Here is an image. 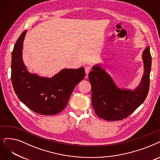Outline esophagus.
<instances>
[{
	"mask_svg": "<svg viewBox=\"0 0 160 160\" xmlns=\"http://www.w3.org/2000/svg\"><path fill=\"white\" fill-rule=\"evenodd\" d=\"M85 70L86 74H88V73H89V72L91 71V68L90 66H87V67H85Z\"/></svg>",
	"mask_w": 160,
	"mask_h": 160,
	"instance_id": "esophagus-1",
	"label": "esophagus"
}]
</instances>
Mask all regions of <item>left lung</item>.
I'll use <instances>...</instances> for the list:
<instances>
[{"instance_id": "obj_1", "label": "left lung", "mask_w": 160, "mask_h": 160, "mask_svg": "<svg viewBox=\"0 0 160 160\" xmlns=\"http://www.w3.org/2000/svg\"><path fill=\"white\" fill-rule=\"evenodd\" d=\"M144 72L140 83L134 91L119 88L110 75L99 66L92 67L88 79L92 87V103L101 119L119 121L128 117L145 100L150 87L152 57L149 47L143 51Z\"/></svg>"}]
</instances>
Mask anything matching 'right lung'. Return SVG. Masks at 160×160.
<instances>
[{"mask_svg":"<svg viewBox=\"0 0 160 160\" xmlns=\"http://www.w3.org/2000/svg\"><path fill=\"white\" fill-rule=\"evenodd\" d=\"M24 31L12 54L11 80L18 98L30 110L44 116L56 115L66 107L73 89L84 79V68L63 69L52 78L28 72L22 60Z\"/></svg>","mask_w":160,"mask_h":160,"instance_id":"obj_1","label":"right lung"}]
</instances>
